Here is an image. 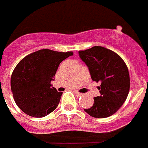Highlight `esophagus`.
Here are the masks:
<instances>
[{"instance_id": "obj_1", "label": "esophagus", "mask_w": 148, "mask_h": 148, "mask_svg": "<svg viewBox=\"0 0 148 148\" xmlns=\"http://www.w3.org/2000/svg\"><path fill=\"white\" fill-rule=\"evenodd\" d=\"M75 92V95H76L77 96H78V97H79V96H82V95H84L83 93H81V92H78V91H75V92Z\"/></svg>"}]
</instances>
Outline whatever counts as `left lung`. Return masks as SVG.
<instances>
[{"mask_svg":"<svg viewBox=\"0 0 148 148\" xmlns=\"http://www.w3.org/2000/svg\"><path fill=\"white\" fill-rule=\"evenodd\" d=\"M88 66L91 78L100 82L101 95L94 97L93 105L84 109L94 118H107L119 110L127 99L130 82L127 66L115 52L100 46L78 51Z\"/></svg>","mask_w":148,"mask_h":148,"instance_id":"1","label":"left lung"}]
</instances>
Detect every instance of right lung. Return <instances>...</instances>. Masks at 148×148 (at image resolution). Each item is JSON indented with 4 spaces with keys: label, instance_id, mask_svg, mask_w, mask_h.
I'll return each mask as SVG.
<instances>
[{
    "label": "right lung",
    "instance_id": "obj_1",
    "mask_svg": "<svg viewBox=\"0 0 148 148\" xmlns=\"http://www.w3.org/2000/svg\"><path fill=\"white\" fill-rule=\"evenodd\" d=\"M73 55V52L44 49L18 63L11 76V90L18 108L35 118H42L55 110L63 92H58L51 82L60 63Z\"/></svg>",
    "mask_w": 148,
    "mask_h": 148
}]
</instances>
